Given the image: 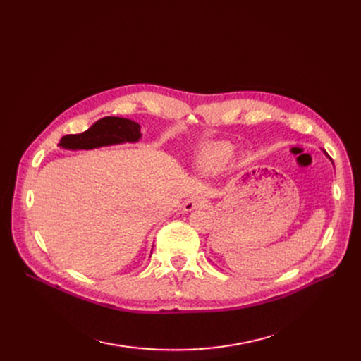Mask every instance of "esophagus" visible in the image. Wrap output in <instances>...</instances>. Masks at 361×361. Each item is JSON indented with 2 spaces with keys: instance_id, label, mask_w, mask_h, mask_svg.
Returning <instances> with one entry per match:
<instances>
[{
  "instance_id": "1",
  "label": "esophagus",
  "mask_w": 361,
  "mask_h": 361,
  "mask_svg": "<svg viewBox=\"0 0 361 361\" xmlns=\"http://www.w3.org/2000/svg\"><path fill=\"white\" fill-rule=\"evenodd\" d=\"M203 206H204V200L202 197H192V199H188L184 203V211L185 212H192L195 209H202Z\"/></svg>"
}]
</instances>
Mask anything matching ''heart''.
<instances>
[{
  "label": "heart",
  "instance_id": "1",
  "mask_svg": "<svg viewBox=\"0 0 361 361\" xmlns=\"http://www.w3.org/2000/svg\"><path fill=\"white\" fill-rule=\"evenodd\" d=\"M233 158V149L228 145L216 143L211 145L202 155V165L209 173H218L224 169Z\"/></svg>",
  "mask_w": 361,
  "mask_h": 361
}]
</instances>
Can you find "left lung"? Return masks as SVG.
I'll return each mask as SVG.
<instances>
[{
    "instance_id": "left-lung-1",
    "label": "left lung",
    "mask_w": 361,
    "mask_h": 361,
    "mask_svg": "<svg viewBox=\"0 0 361 361\" xmlns=\"http://www.w3.org/2000/svg\"><path fill=\"white\" fill-rule=\"evenodd\" d=\"M325 154H326V152H325ZM326 155H328V154H326ZM328 157H329V155H328Z\"/></svg>"
}]
</instances>
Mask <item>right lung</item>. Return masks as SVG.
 Instances as JSON below:
<instances>
[{
  "mask_svg": "<svg viewBox=\"0 0 361 361\" xmlns=\"http://www.w3.org/2000/svg\"><path fill=\"white\" fill-rule=\"evenodd\" d=\"M142 137L140 126L135 121L120 117H104L80 135L64 136L59 146L64 149H93L126 142H139Z\"/></svg>",
  "mask_w": 361,
  "mask_h": 361,
  "instance_id": "add662e5",
  "label": "right lung"
}]
</instances>
